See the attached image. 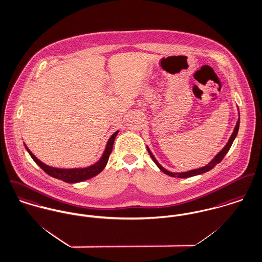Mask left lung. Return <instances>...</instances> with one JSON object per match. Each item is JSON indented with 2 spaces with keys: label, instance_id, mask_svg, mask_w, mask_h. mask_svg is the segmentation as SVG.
Returning a JSON list of instances; mask_svg holds the SVG:
<instances>
[{
  "label": "left lung",
  "instance_id": "left-lung-1",
  "mask_svg": "<svg viewBox=\"0 0 262 262\" xmlns=\"http://www.w3.org/2000/svg\"><path fill=\"white\" fill-rule=\"evenodd\" d=\"M238 115H239V109H238ZM239 123H240V115L238 116L236 125H235V127H234V130H233V132H232V134H231V136H230L228 142L226 143V145L215 155L214 157H213V159H212L210 162H208L205 166L199 167V168L192 169V170H188V171H184V172H171V171L167 170V169H165L164 167L162 166V165L157 161V159L155 158V156L153 155V153L151 152V150L149 149V147H148V146H146V147H147V150H148V152H149V154H150L152 160L154 161V163L157 165V167H158L163 173H165V174L169 175V176H172V177L188 178V177H192V176H196V175H200V174H202V173H205V172L211 170V169H212L213 167H215V165H217L218 163H220V161L223 159V157H224V156L226 155V153L229 151V149H230L232 143H233L234 139H235L236 136H237L238 130H239Z\"/></svg>",
  "mask_w": 262,
  "mask_h": 262
}]
</instances>
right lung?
<instances>
[{
    "label": "right lung",
    "instance_id": "add662e5",
    "mask_svg": "<svg viewBox=\"0 0 262 262\" xmlns=\"http://www.w3.org/2000/svg\"><path fill=\"white\" fill-rule=\"evenodd\" d=\"M119 130H117L115 133H113L111 135V137L108 139L105 150L101 156V158L94 163L93 165H90L88 167H84V168H56V167L49 166L47 164L43 163L42 161H40L31 151L30 149L27 147V145L24 143L25 148L28 151V153L30 154V156L33 158V160L41 167L48 175L63 180L64 182L67 183H78V182H82L85 180H88L92 177H94L96 175H98L104 168L106 166L108 160H109V156L112 152L113 149V144L115 141V138L118 134Z\"/></svg>",
    "mask_w": 262,
    "mask_h": 262
}]
</instances>
